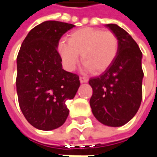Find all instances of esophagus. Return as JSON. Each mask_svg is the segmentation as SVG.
I'll list each match as a JSON object with an SVG mask.
<instances>
[{
	"label": "esophagus",
	"mask_w": 157,
	"mask_h": 157,
	"mask_svg": "<svg viewBox=\"0 0 157 157\" xmlns=\"http://www.w3.org/2000/svg\"><path fill=\"white\" fill-rule=\"evenodd\" d=\"M80 82H81V83H86L88 82V79L86 78L84 76H80Z\"/></svg>",
	"instance_id": "esophagus-1"
}]
</instances>
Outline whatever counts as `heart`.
Masks as SVG:
<instances>
[{
    "mask_svg": "<svg viewBox=\"0 0 157 157\" xmlns=\"http://www.w3.org/2000/svg\"><path fill=\"white\" fill-rule=\"evenodd\" d=\"M59 55L66 70L74 71L80 54L86 71L101 73L106 71L117 57L118 39L113 33L92 28L77 29L70 34L68 43L58 44Z\"/></svg>",
    "mask_w": 157,
    "mask_h": 157,
    "instance_id": "1",
    "label": "heart"
}]
</instances>
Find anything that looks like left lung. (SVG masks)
<instances>
[{
  "label": "left lung",
  "mask_w": 157,
  "mask_h": 157,
  "mask_svg": "<svg viewBox=\"0 0 157 157\" xmlns=\"http://www.w3.org/2000/svg\"><path fill=\"white\" fill-rule=\"evenodd\" d=\"M118 39V52L102 75L89 80L90 106L102 124L120 127L138 112L142 100V53L131 36L117 24H106Z\"/></svg>",
  "instance_id": "8db88e82"
}]
</instances>
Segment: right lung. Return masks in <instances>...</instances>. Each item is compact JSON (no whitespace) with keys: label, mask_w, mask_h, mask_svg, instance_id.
<instances>
[{"label":"right lung","mask_w":157,"mask_h":157,"mask_svg":"<svg viewBox=\"0 0 157 157\" xmlns=\"http://www.w3.org/2000/svg\"><path fill=\"white\" fill-rule=\"evenodd\" d=\"M75 25L45 21L28 33L17 58V93L20 109L29 124L53 130L69 115L65 104L80 86L79 76L62 68L59 41Z\"/></svg>","instance_id":"1"}]
</instances>
